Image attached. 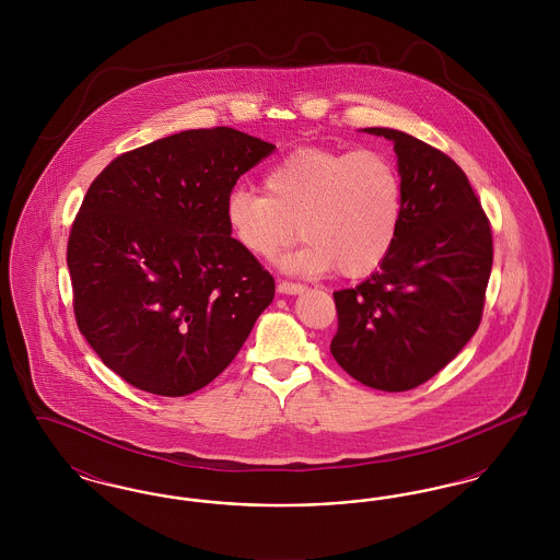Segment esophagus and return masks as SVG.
<instances>
[{
	"label": "esophagus",
	"instance_id": "34e87169",
	"mask_svg": "<svg viewBox=\"0 0 560 560\" xmlns=\"http://www.w3.org/2000/svg\"><path fill=\"white\" fill-rule=\"evenodd\" d=\"M277 290L281 293H300L306 290V285L295 283V281H288V279H279L277 281Z\"/></svg>",
	"mask_w": 560,
	"mask_h": 560
}]
</instances>
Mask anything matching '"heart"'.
<instances>
[{"instance_id": "b5f03b06", "label": "heart", "mask_w": 560, "mask_h": 560, "mask_svg": "<svg viewBox=\"0 0 560 560\" xmlns=\"http://www.w3.org/2000/svg\"><path fill=\"white\" fill-rule=\"evenodd\" d=\"M265 190L235 188L224 215L241 247L268 260L300 235L306 243L285 260L304 272L336 268L357 279L382 267L402 215L399 167L388 155L359 149H298L275 163Z\"/></svg>"}]
</instances>
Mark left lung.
Returning <instances> with one entry per match:
<instances>
[{"label": "left lung", "instance_id": "obj_1", "mask_svg": "<svg viewBox=\"0 0 560 560\" xmlns=\"http://www.w3.org/2000/svg\"><path fill=\"white\" fill-rule=\"evenodd\" d=\"M402 183L395 247L370 279L334 292L331 354L361 384L402 393L428 382L475 336L493 265L489 218L443 151L388 128Z\"/></svg>", "mask_w": 560, "mask_h": 560}]
</instances>
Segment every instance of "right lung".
Returning <instances> with one entry per match:
<instances>
[{"mask_svg":"<svg viewBox=\"0 0 560 560\" xmlns=\"http://www.w3.org/2000/svg\"><path fill=\"white\" fill-rule=\"evenodd\" d=\"M275 144L233 128L187 130L108 163L67 243L88 345L133 388L185 397L224 372L275 279L226 226L241 176Z\"/></svg>","mask_w":560,"mask_h":560,"instance_id":"obj_1","label":"right lung"}]
</instances>
